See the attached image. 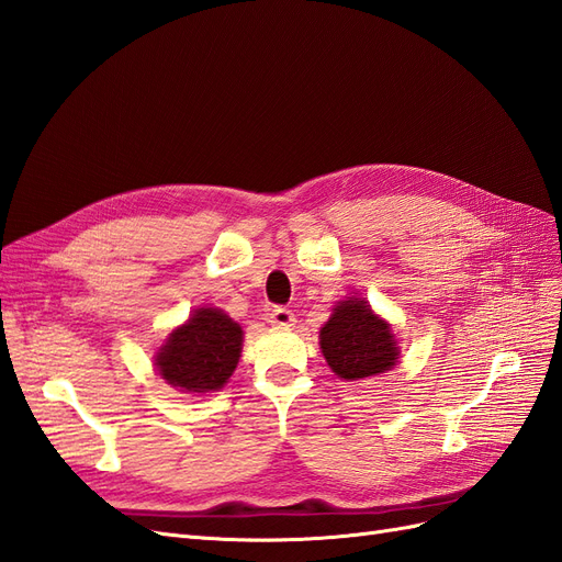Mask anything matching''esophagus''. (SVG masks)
I'll return each instance as SVG.
<instances>
[{"instance_id":"34e87169","label":"esophagus","mask_w":562,"mask_h":562,"mask_svg":"<svg viewBox=\"0 0 562 562\" xmlns=\"http://www.w3.org/2000/svg\"><path fill=\"white\" fill-rule=\"evenodd\" d=\"M269 323H271V326H274V328H293V326H295V316H293L291 310L277 307L274 312L269 314Z\"/></svg>"}]
</instances>
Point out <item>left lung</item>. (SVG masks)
Instances as JSON below:
<instances>
[{"instance_id":"obj_1","label":"left lung","mask_w":562,"mask_h":562,"mask_svg":"<svg viewBox=\"0 0 562 562\" xmlns=\"http://www.w3.org/2000/svg\"><path fill=\"white\" fill-rule=\"evenodd\" d=\"M318 345L330 370L347 382L380 375L394 368L401 356L394 330L363 297L337 302L321 328Z\"/></svg>"}]
</instances>
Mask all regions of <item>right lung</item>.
<instances>
[{
  "mask_svg": "<svg viewBox=\"0 0 562 562\" xmlns=\"http://www.w3.org/2000/svg\"><path fill=\"white\" fill-rule=\"evenodd\" d=\"M244 330L223 310L199 307L182 326L168 333L155 366L166 380L184 394H209L227 384L239 363Z\"/></svg>",
  "mask_w": 562,
  "mask_h": 562,
  "instance_id": "add662e5",
  "label": "right lung"
}]
</instances>
